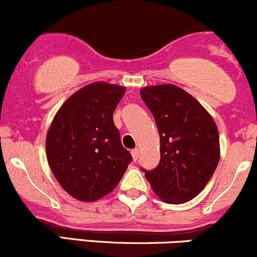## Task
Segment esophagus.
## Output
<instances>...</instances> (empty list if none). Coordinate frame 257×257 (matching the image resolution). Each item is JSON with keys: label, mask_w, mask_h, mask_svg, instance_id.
<instances>
[{"label": "esophagus", "mask_w": 257, "mask_h": 257, "mask_svg": "<svg viewBox=\"0 0 257 257\" xmlns=\"http://www.w3.org/2000/svg\"><path fill=\"white\" fill-rule=\"evenodd\" d=\"M132 156H133V159H134V162H137L139 158V150L138 149L132 150Z\"/></svg>", "instance_id": "esophagus-1"}]
</instances>
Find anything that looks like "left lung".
<instances>
[{
	"label": "left lung",
	"mask_w": 257,
	"mask_h": 257,
	"mask_svg": "<svg viewBox=\"0 0 257 257\" xmlns=\"http://www.w3.org/2000/svg\"><path fill=\"white\" fill-rule=\"evenodd\" d=\"M161 139V161L141 168L153 192L164 202L181 204L205 187L220 159L219 132L213 117L184 89L173 84L140 90Z\"/></svg>",
	"instance_id": "obj_1"
}]
</instances>
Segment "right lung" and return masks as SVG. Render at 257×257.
Listing matches in <instances>:
<instances>
[{
	"mask_svg": "<svg viewBox=\"0 0 257 257\" xmlns=\"http://www.w3.org/2000/svg\"><path fill=\"white\" fill-rule=\"evenodd\" d=\"M124 93L120 85L88 84L70 96L53 119L47 159L55 179L73 198L94 202L110 193L133 161L113 123Z\"/></svg>",
	"mask_w": 257,
	"mask_h": 257,
	"instance_id": "obj_1",
	"label": "right lung"
}]
</instances>
